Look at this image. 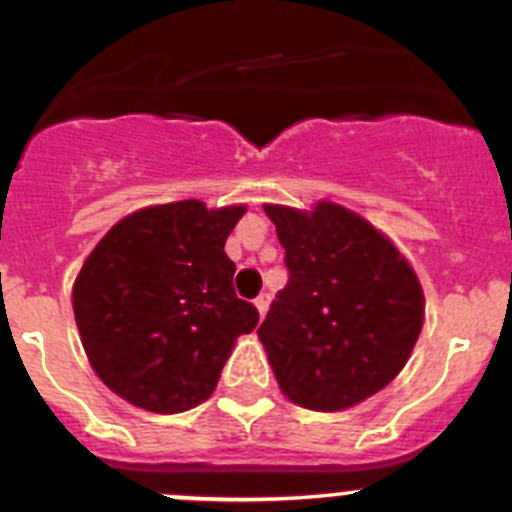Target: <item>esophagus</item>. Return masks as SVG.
Returning <instances> with one entry per match:
<instances>
[{"label": "esophagus", "mask_w": 512, "mask_h": 512, "mask_svg": "<svg viewBox=\"0 0 512 512\" xmlns=\"http://www.w3.org/2000/svg\"><path fill=\"white\" fill-rule=\"evenodd\" d=\"M269 301H271L269 294H259V296H256V301H253V306L259 309L261 319H264V314H266V311H269Z\"/></svg>", "instance_id": "34e87169"}]
</instances>
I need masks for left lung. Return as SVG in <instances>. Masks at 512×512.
Instances as JSON below:
<instances>
[{
  "label": "left lung",
  "mask_w": 512,
  "mask_h": 512,
  "mask_svg": "<svg viewBox=\"0 0 512 512\" xmlns=\"http://www.w3.org/2000/svg\"><path fill=\"white\" fill-rule=\"evenodd\" d=\"M286 251L289 284L259 339L281 392L316 412L359 405L410 359L425 294L410 261L349 208L264 206Z\"/></svg>",
  "instance_id": "1"
}]
</instances>
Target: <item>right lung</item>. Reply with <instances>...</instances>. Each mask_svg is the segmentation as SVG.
Wrapping results in <instances>:
<instances>
[{"label": "right lung", "instance_id": "1", "mask_svg": "<svg viewBox=\"0 0 512 512\" xmlns=\"http://www.w3.org/2000/svg\"><path fill=\"white\" fill-rule=\"evenodd\" d=\"M246 206L175 201L115 223L82 264L72 309L97 377L140 410L175 415L216 389L259 311L233 291L228 233Z\"/></svg>", "mask_w": 512, "mask_h": 512}]
</instances>
